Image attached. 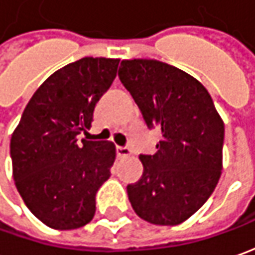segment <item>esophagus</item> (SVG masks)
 <instances>
[{
	"instance_id": "obj_1",
	"label": "esophagus",
	"mask_w": 255,
	"mask_h": 255,
	"mask_svg": "<svg viewBox=\"0 0 255 255\" xmlns=\"http://www.w3.org/2000/svg\"><path fill=\"white\" fill-rule=\"evenodd\" d=\"M131 155V151L126 148V146H117V156L120 158H124V156H129Z\"/></svg>"
}]
</instances>
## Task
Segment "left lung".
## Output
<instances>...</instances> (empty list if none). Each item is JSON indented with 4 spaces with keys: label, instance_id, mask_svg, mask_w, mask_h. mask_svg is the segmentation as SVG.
<instances>
[{
    "label": "left lung",
    "instance_id": "1",
    "mask_svg": "<svg viewBox=\"0 0 255 255\" xmlns=\"http://www.w3.org/2000/svg\"><path fill=\"white\" fill-rule=\"evenodd\" d=\"M121 83L146 127L158 128L154 155H139L142 176L127 186L136 215L158 226H176L205 205L223 168L224 124L205 86L155 59L123 60Z\"/></svg>",
    "mask_w": 255,
    "mask_h": 255
}]
</instances>
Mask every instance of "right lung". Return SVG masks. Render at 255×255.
<instances>
[{"instance_id":"1","label":"right lung","mask_w":255,"mask_h":255,"mask_svg":"<svg viewBox=\"0 0 255 255\" xmlns=\"http://www.w3.org/2000/svg\"><path fill=\"white\" fill-rule=\"evenodd\" d=\"M120 59L83 57L56 70L33 93L11 136L15 186L32 215L55 230L83 227L96 193L110 178L116 145L77 141L90 129L97 101Z\"/></svg>"}]
</instances>
